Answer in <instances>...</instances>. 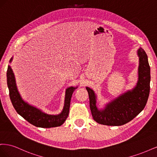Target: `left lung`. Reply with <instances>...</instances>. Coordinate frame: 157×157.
Wrapping results in <instances>:
<instances>
[{"mask_svg":"<svg viewBox=\"0 0 157 157\" xmlns=\"http://www.w3.org/2000/svg\"><path fill=\"white\" fill-rule=\"evenodd\" d=\"M137 54L140 65L136 86L108 103L103 110H98L95 93L92 89L86 87L90 110L94 120L99 124L107 126L125 124L134 119L145 107L150 92V66L144 49L139 48Z\"/></svg>","mask_w":157,"mask_h":157,"instance_id":"1","label":"left lung"}]
</instances>
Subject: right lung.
Listing matches in <instances>:
<instances>
[{
  "label": "right lung",
  "instance_id": "obj_1",
  "mask_svg": "<svg viewBox=\"0 0 157 157\" xmlns=\"http://www.w3.org/2000/svg\"><path fill=\"white\" fill-rule=\"evenodd\" d=\"M12 58L10 59V62ZM7 85L12 105L16 112L31 124L40 128H52L62 125L67 118L72 94L77 88L69 87L66 90L63 111L58 115H51L25 103L21 99L16 87L15 77L10 65L7 69Z\"/></svg>",
  "mask_w": 157,
  "mask_h": 157
}]
</instances>
